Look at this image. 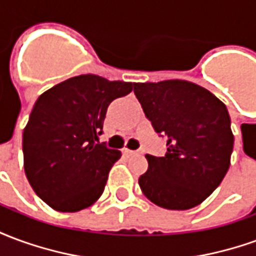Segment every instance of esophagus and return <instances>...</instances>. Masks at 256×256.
Here are the masks:
<instances>
[{"label": "esophagus", "instance_id": "34e87169", "mask_svg": "<svg viewBox=\"0 0 256 256\" xmlns=\"http://www.w3.org/2000/svg\"><path fill=\"white\" fill-rule=\"evenodd\" d=\"M123 152H124L126 155H141V154H142L141 150H128V148H124Z\"/></svg>", "mask_w": 256, "mask_h": 256}]
</instances>
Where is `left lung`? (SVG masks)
Listing matches in <instances>:
<instances>
[{
    "label": "left lung",
    "instance_id": "1",
    "mask_svg": "<svg viewBox=\"0 0 256 256\" xmlns=\"http://www.w3.org/2000/svg\"><path fill=\"white\" fill-rule=\"evenodd\" d=\"M138 98L156 133L167 137L164 156L146 155L138 178L142 193L167 210H189L208 198L230 166L233 133L225 104L188 80L136 84Z\"/></svg>",
    "mask_w": 256,
    "mask_h": 256
}]
</instances>
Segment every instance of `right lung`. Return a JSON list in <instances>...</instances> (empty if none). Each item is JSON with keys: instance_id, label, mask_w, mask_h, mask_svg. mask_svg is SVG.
I'll use <instances>...</instances> for the list:
<instances>
[{"instance_id": "add662e5", "label": "right lung", "mask_w": 256, "mask_h": 256, "mask_svg": "<svg viewBox=\"0 0 256 256\" xmlns=\"http://www.w3.org/2000/svg\"><path fill=\"white\" fill-rule=\"evenodd\" d=\"M134 84L88 74L38 97L23 133V155L27 180L48 206L75 212L102 194L108 172L122 154L100 144L98 136L108 106Z\"/></svg>"}]
</instances>
